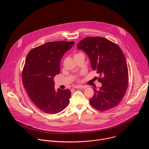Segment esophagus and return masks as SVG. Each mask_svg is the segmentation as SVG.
Segmentation results:
<instances>
[{
  "label": "esophagus",
  "mask_w": 149,
  "mask_h": 149,
  "mask_svg": "<svg viewBox=\"0 0 149 149\" xmlns=\"http://www.w3.org/2000/svg\"><path fill=\"white\" fill-rule=\"evenodd\" d=\"M74 88H78V89H82V88H86V86H75L73 87Z\"/></svg>",
  "instance_id": "obj_1"
}]
</instances>
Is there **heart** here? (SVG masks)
<instances>
[{
	"label": "heart",
	"mask_w": 149,
	"mask_h": 149,
	"mask_svg": "<svg viewBox=\"0 0 149 149\" xmlns=\"http://www.w3.org/2000/svg\"><path fill=\"white\" fill-rule=\"evenodd\" d=\"M80 54H81V53H78V54H76L75 55V56H77V55H80Z\"/></svg>",
	"instance_id": "obj_1"
}]
</instances>
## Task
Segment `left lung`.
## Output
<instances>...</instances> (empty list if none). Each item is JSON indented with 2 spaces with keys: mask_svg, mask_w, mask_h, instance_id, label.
I'll use <instances>...</instances> for the list:
<instances>
[{
  "mask_svg": "<svg viewBox=\"0 0 149 149\" xmlns=\"http://www.w3.org/2000/svg\"><path fill=\"white\" fill-rule=\"evenodd\" d=\"M77 48L87 54L92 69L100 75L98 81L102 84L99 90L94 89L90 104L101 111L114 108L124 97L129 84L128 68L122 50L102 37L84 38Z\"/></svg>",
  "mask_w": 149,
  "mask_h": 149,
  "instance_id": "1",
  "label": "left lung"
}]
</instances>
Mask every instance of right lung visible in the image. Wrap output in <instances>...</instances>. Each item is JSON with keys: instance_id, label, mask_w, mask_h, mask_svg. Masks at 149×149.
<instances>
[{"instance_id": "right-lung-1", "label": "right lung", "mask_w": 149, "mask_h": 149, "mask_svg": "<svg viewBox=\"0 0 149 149\" xmlns=\"http://www.w3.org/2000/svg\"><path fill=\"white\" fill-rule=\"evenodd\" d=\"M74 42H47L31 50L22 71L24 86L33 103L44 113L56 114L69 104V89L57 91L54 88V77L60 72V62Z\"/></svg>"}]
</instances>
